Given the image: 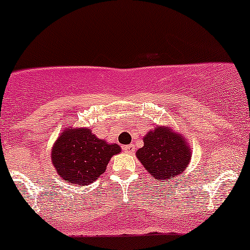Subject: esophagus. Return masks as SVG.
<instances>
[{
	"label": "esophagus",
	"mask_w": 250,
	"mask_h": 250,
	"mask_svg": "<svg viewBox=\"0 0 250 250\" xmlns=\"http://www.w3.org/2000/svg\"><path fill=\"white\" fill-rule=\"evenodd\" d=\"M126 153H133L134 152V145L130 144V145H126V146L123 147Z\"/></svg>",
	"instance_id": "34e87169"
}]
</instances>
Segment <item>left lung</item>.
Segmentation results:
<instances>
[{"instance_id": "1", "label": "left lung", "mask_w": 250, "mask_h": 250, "mask_svg": "<svg viewBox=\"0 0 250 250\" xmlns=\"http://www.w3.org/2000/svg\"><path fill=\"white\" fill-rule=\"evenodd\" d=\"M137 157L156 181L167 182L176 178L188 167L191 150L182 134L169 126H157L144 137V146Z\"/></svg>"}]
</instances>
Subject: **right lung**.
<instances>
[{"label":"right lung","instance_id":"add662e5","mask_svg":"<svg viewBox=\"0 0 250 250\" xmlns=\"http://www.w3.org/2000/svg\"><path fill=\"white\" fill-rule=\"evenodd\" d=\"M119 152V145L97 138L89 128L68 127L54 143L50 157L61 178L86 186L100 177L111 157Z\"/></svg>","mask_w":250,"mask_h":250}]
</instances>
